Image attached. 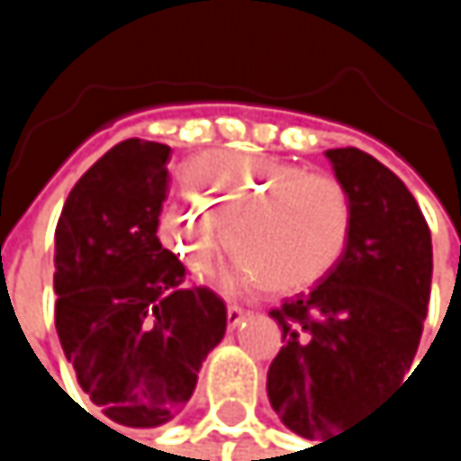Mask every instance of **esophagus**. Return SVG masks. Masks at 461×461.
Returning a JSON list of instances; mask_svg holds the SVG:
<instances>
[{
	"mask_svg": "<svg viewBox=\"0 0 461 461\" xmlns=\"http://www.w3.org/2000/svg\"><path fill=\"white\" fill-rule=\"evenodd\" d=\"M248 315H250V312H248V310H242V307H237V304L227 307V322H230V328H237V325L245 321Z\"/></svg>",
	"mask_w": 461,
	"mask_h": 461,
	"instance_id": "obj_1",
	"label": "esophagus"
}]
</instances>
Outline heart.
Here are the masks:
<instances>
[{
	"label": "heart",
	"mask_w": 461,
	"mask_h": 461,
	"mask_svg": "<svg viewBox=\"0 0 461 461\" xmlns=\"http://www.w3.org/2000/svg\"><path fill=\"white\" fill-rule=\"evenodd\" d=\"M184 181L194 203L159 211L157 237L194 277H205L230 248L254 267L272 294H299L322 280L344 256L352 231V197L328 176L272 157L213 151L197 157Z\"/></svg>",
	"instance_id": "1"
}]
</instances>
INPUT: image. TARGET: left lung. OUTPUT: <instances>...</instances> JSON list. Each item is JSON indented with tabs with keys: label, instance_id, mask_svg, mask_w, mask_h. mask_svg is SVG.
Listing matches in <instances>:
<instances>
[{
	"label": "left lung",
	"instance_id": "obj_1",
	"mask_svg": "<svg viewBox=\"0 0 461 461\" xmlns=\"http://www.w3.org/2000/svg\"><path fill=\"white\" fill-rule=\"evenodd\" d=\"M325 157L352 197L349 242L310 294L269 312L285 347L267 374L280 421L322 443L411 368L432 283L429 227L406 184L360 149Z\"/></svg>",
	"mask_w": 461,
	"mask_h": 461
}]
</instances>
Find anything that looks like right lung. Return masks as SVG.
Returning <instances> with one entry per match:
<instances>
[{
  "label": "right lung",
  "instance_id": "add662e5",
  "mask_svg": "<svg viewBox=\"0 0 461 461\" xmlns=\"http://www.w3.org/2000/svg\"><path fill=\"white\" fill-rule=\"evenodd\" d=\"M170 146H112L68 192L55 227V330L79 387L117 424L159 427L197 387L224 339L227 307L184 288V264L162 248Z\"/></svg>",
  "mask_w": 461,
  "mask_h": 461
}]
</instances>
